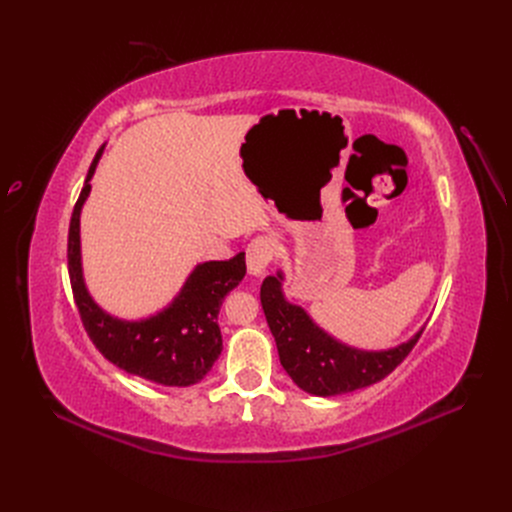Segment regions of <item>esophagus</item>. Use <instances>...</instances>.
I'll use <instances>...</instances> for the list:
<instances>
[{
	"mask_svg": "<svg viewBox=\"0 0 512 512\" xmlns=\"http://www.w3.org/2000/svg\"><path fill=\"white\" fill-rule=\"evenodd\" d=\"M277 256V239L273 235H258L248 243L246 262L252 275H262Z\"/></svg>",
	"mask_w": 512,
	"mask_h": 512,
	"instance_id": "1",
	"label": "esophagus"
}]
</instances>
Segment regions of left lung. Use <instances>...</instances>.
Wrapping results in <instances>:
<instances>
[{
	"instance_id": "obj_1",
	"label": "left lung",
	"mask_w": 512,
	"mask_h": 512,
	"mask_svg": "<svg viewBox=\"0 0 512 512\" xmlns=\"http://www.w3.org/2000/svg\"><path fill=\"white\" fill-rule=\"evenodd\" d=\"M281 273L266 277L260 302L277 342L279 360L298 387L314 396H339L385 379L417 346L423 329L406 344L385 352H362L339 344L281 294Z\"/></svg>"
}]
</instances>
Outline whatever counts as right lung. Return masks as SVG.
<instances>
[{
	"label": "right lung",
	"instance_id": "1",
	"mask_svg": "<svg viewBox=\"0 0 512 512\" xmlns=\"http://www.w3.org/2000/svg\"><path fill=\"white\" fill-rule=\"evenodd\" d=\"M102 152L104 145L89 166L68 229V275L83 327L102 356L129 375L170 387L198 383L221 356L223 337L218 329V310L225 296L246 275V254L239 252L229 260L198 264L173 304L150 319L129 323L106 314L85 289L79 237L81 208L91 191L89 179Z\"/></svg>",
	"mask_w": 512,
	"mask_h": 512
}]
</instances>
